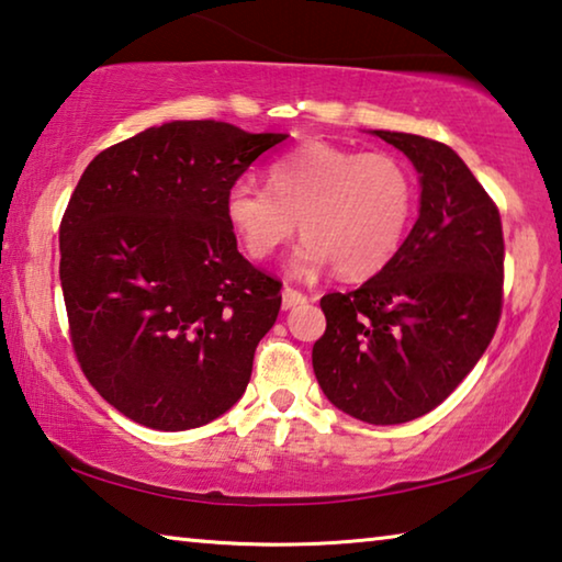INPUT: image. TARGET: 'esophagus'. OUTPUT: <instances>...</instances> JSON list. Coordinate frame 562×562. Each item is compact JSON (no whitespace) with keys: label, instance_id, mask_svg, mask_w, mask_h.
I'll return each instance as SVG.
<instances>
[{"label":"esophagus","instance_id":"1","mask_svg":"<svg viewBox=\"0 0 562 562\" xmlns=\"http://www.w3.org/2000/svg\"><path fill=\"white\" fill-rule=\"evenodd\" d=\"M304 302H307V297H304L302 292L292 290V288L282 290V310H292V307H297V304H304Z\"/></svg>","mask_w":562,"mask_h":562}]
</instances>
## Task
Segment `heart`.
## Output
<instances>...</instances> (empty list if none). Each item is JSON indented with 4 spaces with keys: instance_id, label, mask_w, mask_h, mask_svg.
Here are the masks:
<instances>
[{
    "instance_id": "1",
    "label": "heart",
    "mask_w": 562,
    "mask_h": 562,
    "mask_svg": "<svg viewBox=\"0 0 562 562\" xmlns=\"http://www.w3.org/2000/svg\"><path fill=\"white\" fill-rule=\"evenodd\" d=\"M414 211V180L402 160L359 154L327 140H304L274 158L268 188L237 180L225 195V217L252 260L290 240L302 243L292 270L312 274L335 262L341 278H369L394 258Z\"/></svg>"
}]
</instances>
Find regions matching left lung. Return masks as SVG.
Returning a JSON list of instances; mask_svg holds the SVG:
<instances>
[{
	"mask_svg": "<svg viewBox=\"0 0 562 562\" xmlns=\"http://www.w3.org/2000/svg\"><path fill=\"white\" fill-rule=\"evenodd\" d=\"M372 133L414 164L418 217L372 280L319 300L327 329L312 367L337 408L389 426L439 406L491 345L503 231L496 203L453 148L414 133Z\"/></svg>",
	"mask_w": 562,
	"mask_h": 562,
	"instance_id": "obj_1",
	"label": "left lung"
}]
</instances>
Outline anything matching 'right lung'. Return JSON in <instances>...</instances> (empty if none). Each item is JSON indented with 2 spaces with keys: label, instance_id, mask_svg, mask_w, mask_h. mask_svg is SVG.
Returning a JSON list of instances; mask_svg holds the SVG:
<instances>
[{
  "label": "right lung",
  "instance_id": "add662e5",
  "mask_svg": "<svg viewBox=\"0 0 562 562\" xmlns=\"http://www.w3.org/2000/svg\"><path fill=\"white\" fill-rule=\"evenodd\" d=\"M284 138L170 121L83 170L59 227L71 345L91 386L131 422L198 429L245 394L282 284L237 252L225 195Z\"/></svg>",
  "mask_w": 562,
  "mask_h": 562
}]
</instances>
